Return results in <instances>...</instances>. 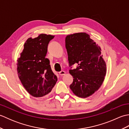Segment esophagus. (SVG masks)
<instances>
[{"label": "esophagus", "instance_id": "obj_1", "mask_svg": "<svg viewBox=\"0 0 129 129\" xmlns=\"http://www.w3.org/2000/svg\"><path fill=\"white\" fill-rule=\"evenodd\" d=\"M65 74H66V72H65V71H61V72H59V75L61 76L65 75Z\"/></svg>", "mask_w": 129, "mask_h": 129}]
</instances>
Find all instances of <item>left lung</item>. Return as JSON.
Segmentation results:
<instances>
[{
    "instance_id": "obj_1",
    "label": "left lung",
    "mask_w": 129,
    "mask_h": 129,
    "mask_svg": "<svg viewBox=\"0 0 129 129\" xmlns=\"http://www.w3.org/2000/svg\"><path fill=\"white\" fill-rule=\"evenodd\" d=\"M65 46L70 65L78 64L76 69L69 70L74 78L70 88L79 98L89 97L100 88L106 75L101 48L86 33L67 35Z\"/></svg>"
}]
</instances>
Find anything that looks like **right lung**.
Masks as SVG:
<instances>
[{
  "instance_id": "obj_1",
  "label": "right lung",
  "mask_w": 129,
  "mask_h": 129,
  "mask_svg": "<svg viewBox=\"0 0 129 129\" xmlns=\"http://www.w3.org/2000/svg\"><path fill=\"white\" fill-rule=\"evenodd\" d=\"M54 38V35L41 34L33 39L28 38L17 60L18 77L26 91L35 98L47 95L57 81L50 60L45 57L48 44Z\"/></svg>"
}]
</instances>
